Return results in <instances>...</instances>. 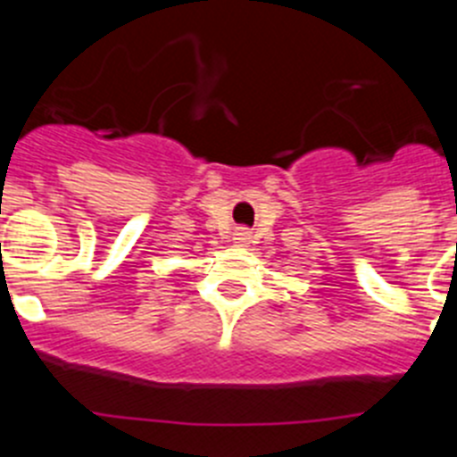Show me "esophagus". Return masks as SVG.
<instances>
[{
  "mask_svg": "<svg viewBox=\"0 0 457 457\" xmlns=\"http://www.w3.org/2000/svg\"><path fill=\"white\" fill-rule=\"evenodd\" d=\"M236 242H237V245H240V247L249 245V233L247 231H237L236 233Z\"/></svg>",
  "mask_w": 457,
  "mask_h": 457,
  "instance_id": "1",
  "label": "esophagus"
}]
</instances>
